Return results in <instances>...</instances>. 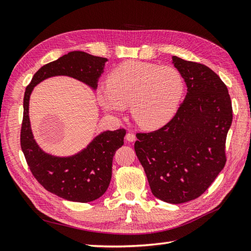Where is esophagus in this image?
Returning a JSON list of instances; mask_svg holds the SVG:
<instances>
[{
    "label": "esophagus",
    "mask_w": 251,
    "mask_h": 251,
    "mask_svg": "<svg viewBox=\"0 0 251 251\" xmlns=\"http://www.w3.org/2000/svg\"><path fill=\"white\" fill-rule=\"evenodd\" d=\"M126 141L128 142H133V141H136V134L132 133V132H128L125 137Z\"/></svg>",
    "instance_id": "34e87169"
}]
</instances>
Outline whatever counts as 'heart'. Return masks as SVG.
Returning <instances> with one entry per match:
<instances>
[{
    "mask_svg": "<svg viewBox=\"0 0 251 251\" xmlns=\"http://www.w3.org/2000/svg\"><path fill=\"white\" fill-rule=\"evenodd\" d=\"M183 91V77L176 68L129 60L109 74L107 87L98 90L96 99L105 111L114 114L130 105L133 121L152 130L174 117Z\"/></svg>",
    "mask_w": 251,
    "mask_h": 251,
    "instance_id": "1",
    "label": "heart"
}]
</instances>
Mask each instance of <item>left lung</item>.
Listing matches in <instances>:
<instances>
[{"label": "left lung", "mask_w": 251, "mask_h": 251, "mask_svg": "<svg viewBox=\"0 0 251 251\" xmlns=\"http://www.w3.org/2000/svg\"><path fill=\"white\" fill-rule=\"evenodd\" d=\"M188 92L168 124L137 133L134 143L153 196L182 203L201 196L226 164L225 145L232 123L226 85L201 63L173 56Z\"/></svg>", "instance_id": "obj_1"}]
</instances>
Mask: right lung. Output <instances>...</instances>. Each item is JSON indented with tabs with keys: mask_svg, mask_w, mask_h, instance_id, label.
<instances>
[{
	"mask_svg": "<svg viewBox=\"0 0 251 251\" xmlns=\"http://www.w3.org/2000/svg\"><path fill=\"white\" fill-rule=\"evenodd\" d=\"M107 58L74 50L37 71L25 89L21 149L31 174L47 191L70 201L90 202L107 191L112 175V160L124 144L126 130H107L94 138L85 150L71 157H55L44 152L31 132L28 105L36 85L53 76H70L92 89L98 87Z\"/></svg>",
	"mask_w": 251,
	"mask_h": 251,
	"instance_id": "obj_1",
	"label": "right lung"
}]
</instances>
